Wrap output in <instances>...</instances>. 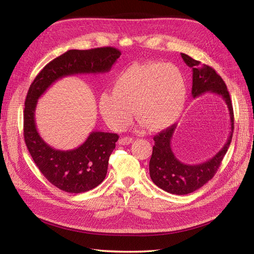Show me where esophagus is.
<instances>
[{
	"instance_id": "obj_1",
	"label": "esophagus",
	"mask_w": 254,
	"mask_h": 254,
	"mask_svg": "<svg viewBox=\"0 0 254 254\" xmlns=\"http://www.w3.org/2000/svg\"><path fill=\"white\" fill-rule=\"evenodd\" d=\"M132 142H133V139L130 136H123L119 140V143L121 145H128V144H131Z\"/></svg>"
}]
</instances>
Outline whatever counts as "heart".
I'll list each match as a JSON object with an SVG mask.
<instances>
[{
    "label": "heart",
    "mask_w": 254,
    "mask_h": 254,
    "mask_svg": "<svg viewBox=\"0 0 254 254\" xmlns=\"http://www.w3.org/2000/svg\"><path fill=\"white\" fill-rule=\"evenodd\" d=\"M188 84L182 72L171 64L148 61L122 71L113 92L98 99L102 117L112 129L123 130L133 118L151 131H161L178 121L186 108Z\"/></svg>",
    "instance_id": "obj_1"
}]
</instances>
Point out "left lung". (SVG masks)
Wrapping results in <instances>:
<instances>
[{"mask_svg": "<svg viewBox=\"0 0 254 254\" xmlns=\"http://www.w3.org/2000/svg\"><path fill=\"white\" fill-rule=\"evenodd\" d=\"M181 57L184 63L193 68L191 95L197 97L205 92H212L224 98L229 109L231 131L221 150L206 162L196 165L184 164L175 157L171 142L176 125H172L153 136L155 145L152 147V155L149 161L150 178L157 187L175 195L193 193L213 178L232 141L234 128L233 107L225 81L213 67L202 64L200 61L193 59L187 54H181Z\"/></svg>", "mask_w": 254, "mask_h": 254, "instance_id": "1", "label": "left lung"}]
</instances>
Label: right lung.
<instances>
[{
  "label": "right lung",
  "mask_w": 254,
  "mask_h": 254,
  "mask_svg": "<svg viewBox=\"0 0 254 254\" xmlns=\"http://www.w3.org/2000/svg\"><path fill=\"white\" fill-rule=\"evenodd\" d=\"M121 52L111 47L70 50L52 60L36 76L28 89L24 108V141L34 162L53 186L66 193H83L101 184L109 157L119 140L117 133L93 131L72 150L52 148L39 135L35 123L37 101L53 82L75 74L109 72Z\"/></svg>",
  "instance_id": "add662e5"
}]
</instances>
